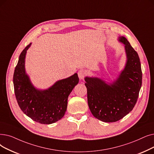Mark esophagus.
<instances>
[{"mask_svg": "<svg viewBox=\"0 0 154 154\" xmlns=\"http://www.w3.org/2000/svg\"><path fill=\"white\" fill-rule=\"evenodd\" d=\"M85 74H86V72L84 69L79 70V71L78 72V76L81 80H82L84 78Z\"/></svg>", "mask_w": 154, "mask_h": 154, "instance_id": "esophagus-1", "label": "esophagus"}]
</instances>
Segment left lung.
<instances>
[{
	"label": "left lung",
	"mask_w": 154,
	"mask_h": 154,
	"mask_svg": "<svg viewBox=\"0 0 154 154\" xmlns=\"http://www.w3.org/2000/svg\"><path fill=\"white\" fill-rule=\"evenodd\" d=\"M126 61L124 69L111 83L96 77H85L88 102L92 115L102 122H115L133 109L142 86V72L137 51L124 36Z\"/></svg>",
	"instance_id": "left-lung-1"
}]
</instances>
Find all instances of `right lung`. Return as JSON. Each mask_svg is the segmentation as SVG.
<instances>
[{"label": "right lung", "mask_w": 154, "mask_h": 154, "mask_svg": "<svg viewBox=\"0 0 154 154\" xmlns=\"http://www.w3.org/2000/svg\"><path fill=\"white\" fill-rule=\"evenodd\" d=\"M31 43L21 52L16 66L13 83L19 106L24 114L41 124H52L65 115L69 96L79 83L75 73L59 80L46 89H39L32 84L25 69V58Z\"/></svg>", "instance_id": "1"}]
</instances>
